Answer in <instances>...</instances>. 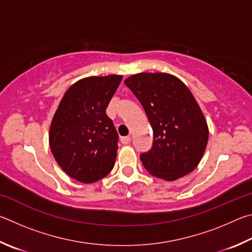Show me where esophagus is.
<instances>
[{
  "label": "esophagus",
  "mask_w": 252,
  "mask_h": 252,
  "mask_svg": "<svg viewBox=\"0 0 252 252\" xmlns=\"http://www.w3.org/2000/svg\"><path fill=\"white\" fill-rule=\"evenodd\" d=\"M130 140H131V138L129 137V136H125V137H122V138H121V142H122V144H124V145L129 144Z\"/></svg>",
  "instance_id": "34e87169"
}]
</instances>
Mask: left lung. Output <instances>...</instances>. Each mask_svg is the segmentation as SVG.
<instances>
[{"mask_svg": "<svg viewBox=\"0 0 252 252\" xmlns=\"http://www.w3.org/2000/svg\"><path fill=\"white\" fill-rule=\"evenodd\" d=\"M125 84L142 103L154 131V146L140 155L149 174L174 182L196 168L209 137L204 113L183 81L168 73L134 74Z\"/></svg>", "mask_w": 252, "mask_h": 252, "instance_id": "1", "label": "left lung"}]
</instances>
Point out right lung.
<instances>
[{"mask_svg": "<svg viewBox=\"0 0 252 252\" xmlns=\"http://www.w3.org/2000/svg\"><path fill=\"white\" fill-rule=\"evenodd\" d=\"M123 75L90 76L70 85L52 118L48 143L70 178L93 184L112 171L118 135L106 107Z\"/></svg>", "mask_w": 252, "mask_h": 252, "instance_id": "add662e5", "label": "right lung"}]
</instances>
